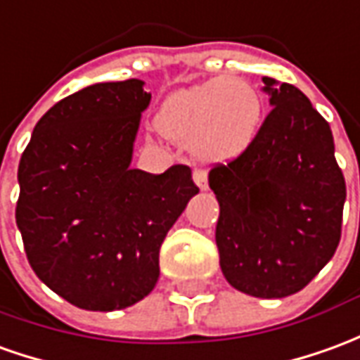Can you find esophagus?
<instances>
[{
	"instance_id": "34e87169",
	"label": "esophagus",
	"mask_w": 360,
	"mask_h": 360,
	"mask_svg": "<svg viewBox=\"0 0 360 360\" xmlns=\"http://www.w3.org/2000/svg\"><path fill=\"white\" fill-rule=\"evenodd\" d=\"M193 179H195V183H197L202 191L208 188V177H206L205 169H195V172H193Z\"/></svg>"
}]
</instances>
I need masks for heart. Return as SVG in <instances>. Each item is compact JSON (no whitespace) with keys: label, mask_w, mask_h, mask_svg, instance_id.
Here are the masks:
<instances>
[{"label":"heart","mask_w":360,"mask_h":360,"mask_svg":"<svg viewBox=\"0 0 360 360\" xmlns=\"http://www.w3.org/2000/svg\"><path fill=\"white\" fill-rule=\"evenodd\" d=\"M263 101L241 77H214L172 93L155 115L163 138L195 148L208 160H230L257 136Z\"/></svg>","instance_id":"b5f03b06"}]
</instances>
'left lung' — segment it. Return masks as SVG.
I'll use <instances>...</instances> for the list:
<instances>
[{"label": "left lung", "mask_w": 360, "mask_h": 360, "mask_svg": "<svg viewBox=\"0 0 360 360\" xmlns=\"http://www.w3.org/2000/svg\"><path fill=\"white\" fill-rule=\"evenodd\" d=\"M269 115L238 158L208 173L226 281L255 298L302 290L341 240L347 188L328 120L290 84L263 77Z\"/></svg>", "instance_id": "obj_1"}]
</instances>
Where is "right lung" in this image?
I'll use <instances>...</instances> for the list:
<instances>
[{"label":"right lung","mask_w":360,"mask_h":360,"mask_svg":"<svg viewBox=\"0 0 360 360\" xmlns=\"http://www.w3.org/2000/svg\"><path fill=\"white\" fill-rule=\"evenodd\" d=\"M144 82L95 84L58 101L19 162L15 220L32 271L77 308H128L154 290L160 248L188 198V165L130 169Z\"/></svg>","instance_id":"right-lung-1"}]
</instances>
